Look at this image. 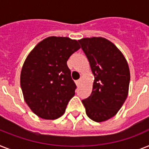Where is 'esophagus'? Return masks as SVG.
<instances>
[{
	"instance_id": "34e87169",
	"label": "esophagus",
	"mask_w": 149,
	"mask_h": 149,
	"mask_svg": "<svg viewBox=\"0 0 149 149\" xmlns=\"http://www.w3.org/2000/svg\"><path fill=\"white\" fill-rule=\"evenodd\" d=\"M80 83H81V79H78V80H77V81H76V84H77V86H79V84H80Z\"/></svg>"
}]
</instances>
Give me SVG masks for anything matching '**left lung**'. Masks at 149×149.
<instances>
[{
  "label": "left lung",
  "instance_id": "left-lung-1",
  "mask_svg": "<svg viewBox=\"0 0 149 149\" xmlns=\"http://www.w3.org/2000/svg\"><path fill=\"white\" fill-rule=\"evenodd\" d=\"M78 42L94 76L92 93L82 102L91 120L103 122L115 116L127 98L129 66L120 49L107 38H84Z\"/></svg>",
  "mask_w": 149,
  "mask_h": 149
}]
</instances>
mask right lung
I'll return each instance as SVG.
<instances>
[{"instance_id": "1", "label": "right lung", "mask_w": 149, "mask_h": 149, "mask_svg": "<svg viewBox=\"0 0 149 149\" xmlns=\"http://www.w3.org/2000/svg\"><path fill=\"white\" fill-rule=\"evenodd\" d=\"M79 49L77 40L50 36L38 42L25 58L21 87L24 101L39 118L55 120L65 113L77 88L66 63Z\"/></svg>"}]
</instances>
